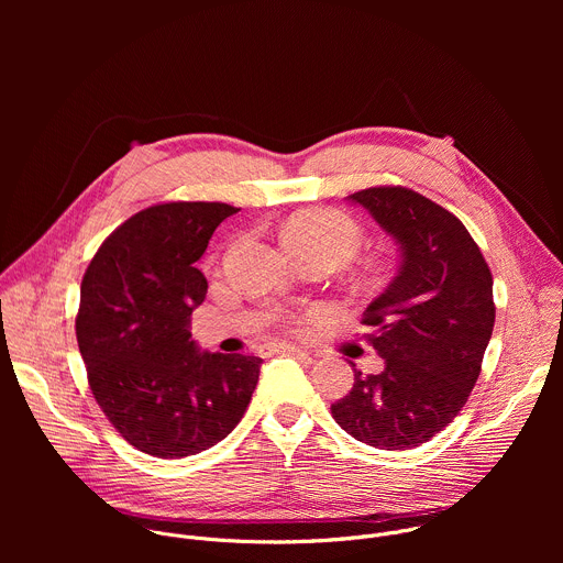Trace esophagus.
<instances>
[{
	"label": "esophagus",
	"mask_w": 563,
	"mask_h": 563,
	"mask_svg": "<svg viewBox=\"0 0 563 563\" xmlns=\"http://www.w3.org/2000/svg\"><path fill=\"white\" fill-rule=\"evenodd\" d=\"M278 352H285V354H307L302 347H298V345H287V343L280 345Z\"/></svg>",
	"instance_id": "34e87169"
}]
</instances>
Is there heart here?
Segmentation results:
<instances>
[{
	"label": "heart",
	"mask_w": 563,
	"mask_h": 563,
	"mask_svg": "<svg viewBox=\"0 0 563 563\" xmlns=\"http://www.w3.org/2000/svg\"><path fill=\"white\" fill-rule=\"evenodd\" d=\"M285 243L289 250L328 254L343 263L361 247L363 229L343 211L320 209L294 218L285 229Z\"/></svg>",
	"instance_id": "1"
}]
</instances>
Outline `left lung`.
I'll return each instance as SVG.
<instances>
[{"label":"left lung","mask_w":563,"mask_h":563,"mask_svg":"<svg viewBox=\"0 0 563 563\" xmlns=\"http://www.w3.org/2000/svg\"><path fill=\"white\" fill-rule=\"evenodd\" d=\"M391 235L396 276L361 323L383 356L380 374L354 367L332 417L356 441L410 450L439 434L465 406L495 328L493 274L463 222L406 187L347 196Z\"/></svg>","instance_id":"obj_1"}]
</instances>
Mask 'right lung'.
I'll list each match as a JSON object with an SVG mask.
<instances>
[{
  "mask_svg": "<svg viewBox=\"0 0 563 563\" xmlns=\"http://www.w3.org/2000/svg\"><path fill=\"white\" fill-rule=\"evenodd\" d=\"M224 202H165L122 222L79 289L75 334L89 385L113 428L140 452L183 459L222 441L243 419L258 356L202 352L191 311L207 278L196 267Z\"/></svg>",
  "mask_w": 563,
  "mask_h": 563,
  "instance_id": "add662e5",
  "label": "right lung"
}]
</instances>
